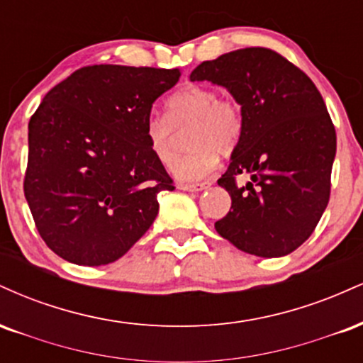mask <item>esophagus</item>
<instances>
[{
	"label": "esophagus",
	"instance_id": "obj_1",
	"mask_svg": "<svg viewBox=\"0 0 363 363\" xmlns=\"http://www.w3.org/2000/svg\"><path fill=\"white\" fill-rule=\"evenodd\" d=\"M182 191H189V193H198V191L208 189L210 182H198V184H179Z\"/></svg>",
	"mask_w": 363,
	"mask_h": 363
}]
</instances>
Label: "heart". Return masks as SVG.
Listing matches in <instances>:
<instances>
[{"label": "heart", "instance_id": "heart-1", "mask_svg": "<svg viewBox=\"0 0 363 363\" xmlns=\"http://www.w3.org/2000/svg\"><path fill=\"white\" fill-rule=\"evenodd\" d=\"M187 131L189 153L174 169L181 181H199L210 176L218 165V153L228 155L242 135V109L239 102L218 97L206 85H189L167 101L164 116H150L145 124V140L152 155L164 167H172L177 158L176 133Z\"/></svg>", "mask_w": 363, "mask_h": 363}]
</instances>
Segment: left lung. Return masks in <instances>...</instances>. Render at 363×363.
Wrapping results in <instances>:
<instances>
[{
    "label": "left lung",
    "instance_id": "8db88e82",
    "mask_svg": "<svg viewBox=\"0 0 363 363\" xmlns=\"http://www.w3.org/2000/svg\"><path fill=\"white\" fill-rule=\"evenodd\" d=\"M189 78L225 86L242 109V135L218 179L232 206L216 232L254 256L294 252L314 232L331 193L336 131L319 90L268 48L203 61ZM240 173L252 176L245 186L235 182Z\"/></svg>",
    "mask_w": 363,
    "mask_h": 363
}]
</instances>
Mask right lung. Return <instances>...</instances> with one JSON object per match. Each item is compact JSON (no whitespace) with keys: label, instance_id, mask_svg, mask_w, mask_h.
<instances>
[{"label":"right lung","instance_id":"1","mask_svg":"<svg viewBox=\"0 0 363 363\" xmlns=\"http://www.w3.org/2000/svg\"><path fill=\"white\" fill-rule=\"evenodd\" d=\"M177 68L95 65L48 91L28 123L23 193L48 247L80 266L124 256L158 213L174 181L150 152L153 102Z\"/></svg>","mask_w":363,"mask_h":363}]
</instances>
